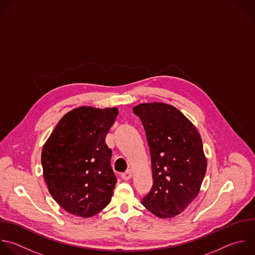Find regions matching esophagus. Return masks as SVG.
I'll return each instance as SVG.
<instances>
[{"instance_id":"obj_1","label":"esophagus","mask_w":255,"mask_h":255,"mask_svg":"<svg viewBox=\"0 0 255 255\" xmlns=\"http://www.w3.org/2000/svg\"><path fill=\"white\" fill-rule=\"evenodd\" d=\"M122 178H123L124 180H126V181L132 178V171L130 170V169H129V170H127L126 172H124V173L122 174Z\"/></svg>"}]
</instances>
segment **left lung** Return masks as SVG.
<instances>
[{
	"label": "left lung",
	"instance_id": "left-lung-1",
	"mask_svg": "<svg viewBox=\"0 0 255 255\" xmlns=\"http://www.w3.org/2000/svg\"><path fill=\"white\" fill-rule=\"evenodd\" d=\"M150 148L153 186L142 204L160 218L180 214L196 198L207 160L196 127L177 108L142 103L133 108Z\"/></svg>",
	"mask_w": 255,
	"mask_h": 255
}]
</instances>
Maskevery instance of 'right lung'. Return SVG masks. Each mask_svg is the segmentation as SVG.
Wrapping results in <instances>:
<instances>
[{"instance_id": "add662e5", "label": "right lung", "mask_w": 255, "mask_h": 255, "mask_svg": "<svg viewBox=\"0 0 255 255\" xmlns=\"http://www.w3.org/2000/svg\"><path fill=\"white\" fill-rule=\"evenodd\" d=\"M119 111L82 106L65 114L43 146V176L55 201L88 218L111 201L117 178L105 137Z\"/></svg>"}]
</instances>
